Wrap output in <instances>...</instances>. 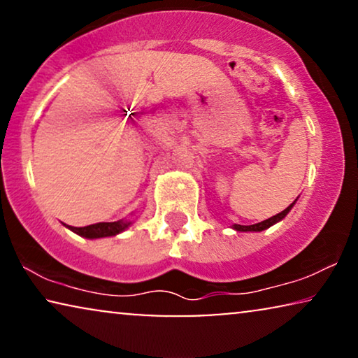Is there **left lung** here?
I'll use <instances>...</instances> for the list:
<instances>
[{
	"label": "left lung",
	"instance_id": "obj_1",
	"mask_svg": "<svg viewBox=\"0 0 358 358\" xmlns=\"http://www.w3.org/2000/svg\"><path fill=\"white\" fill-rule=\"evenodd\" d=\"M295 202H296V200H293V203L288 205V207L283 210V212L273 215V217L264 220V222H261V223L249 224V227H244V224H233V229H236V231H243V233H248V231H264V229L271 228L272 224L282 222V220L288 215V212H290V210L293 208V205H295Z\"/></svg>",
	"mask_w": 358,
	"mask_h": 358
}]
</instances>
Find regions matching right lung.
<instances>
[{
	"label": "right lung",
	"mask_w": 358,
	"mask_h": 358,
	"mask_svg": "<svg viewBox=\"0 0 358 358\" xmlns=\"http://www.w3.org/2000/svg\"><path fill=\"white\" fill-rule=\"evenodd\" d=\"M65 224V223H63ZM131 224L130 220H119V222H110V223H96V224H90V227H83V228H76V227H65L68 229H71L73 233L80 234L83 238L87 239H99V238H109V236H117L122 231H125Z\"/></svg>",
	"instance_id": "obj_1"
}]
</instances>
